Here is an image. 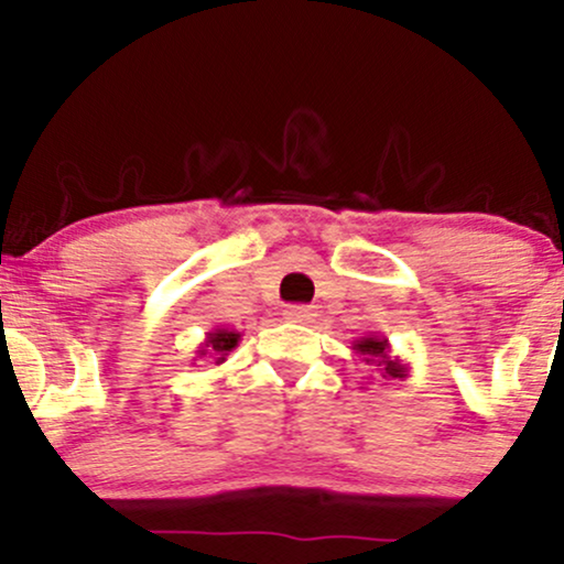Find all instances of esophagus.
I'll list each match as a JSON object with an SVG mask.
<instances>
[{"instance_id":"34e87169","label":"esophagus","mask_w":564,"mask_h":564,"mask_svg":"<svg viewBox=\"0 0 564 564\" xmlns=\"http://www.w3.org/2000/svg\"><path fill=\"white\" fill-rule=\"evenodd\" d=\"M283 315L294 323H310V321H315V315L318 313H315L313 304H289V307L283 310Z\"/></svg>"}]
</instances>
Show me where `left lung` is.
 I'll list each match as a JSON object with an SVG mask.
<instances>
[{
    "instance_id": "8db88e82",
    "label": "left lung",
    "mask_w": 564,
    "mask_h": 564,
    "mask_svg": "<svg viewBox=\"0 0 564 564\" xmlns=\"http://www.w3.org/2000/svg\"><path fill=\"white\" fill-rule=\"evenodd\" d=\"M352 352L366 366H377V371L384 381H403L408 377V366L400 358H394L387 336H360V339L352 341Z\"/></svg>"
}]
</instances>
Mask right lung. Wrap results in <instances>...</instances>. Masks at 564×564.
<instances>
[{
  "label": "right lung",
  "instance_id": "obj_1",
  "mask_svg": "<svg viewBox=\"0 0 564 564\" xmlns=\"http://www.w3.org/2000/svg\"><path fill=\"white\" fill-rule=\"evenodd\" d=\"M238 341H241V332H236V328H215V332L206 334V339L200 341L196 358H212L215 366H223L232 349L238 347Z\"/></svg>",
  "mask_w": 564,
  "mask_h": 564
}]
</instances>
